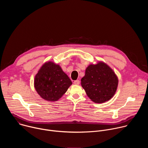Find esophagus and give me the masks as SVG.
<instances>
[{
	"mask_svg": "<svg viewBox=\"0 0 148 148\" xmlns=\"http://www.w3.org/2000/svg\"><path fill=\"white\" fill-rule=\"evenodd\" d=\"M80 83V81L79 80H75L74 81V84H75V85H79Z\"/></svg>",
	"mask_w": 148,
	"mask_h": 148,
	"instance_id": "esophagus-1",
	"label": "esophagus"
}]
</instances>
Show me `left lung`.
<instances>
[{"label":"left lung","mask_w":148,"mask_h":148,"mask_svg":"<svg viewBox=\"0 0 148 148\" xmlns=\"http://www.w3.org/2000/svg\"><path fill=\"white\" fill-rule=\"evenodd\" d=\"M81 81L87 95L95 103H103L111 99L118 84L114 71L103 62L88 66Z\"/></svg>","instance_id":"8db88e82"}]
</instances>
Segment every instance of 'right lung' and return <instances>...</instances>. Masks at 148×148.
I'll use <instances>...</instances> for the list:
<instances>
[{
  "instance_id": "1",
  "label": "right lung",
  "mask_w": 148,
  "mask_h": 148,
  "mask_svg": "<svg viewBox=\"0 0 148 148\" xmlns=\"http://www.w3.org/2000/svg\"><path fill=\"white\" fill-rule=\"evenodd\" d=\"M72 84L71 79L59 65L46 62L34 78V88L39 95L48 101L59 99Z\"/></svg>"
}]
</instances>
